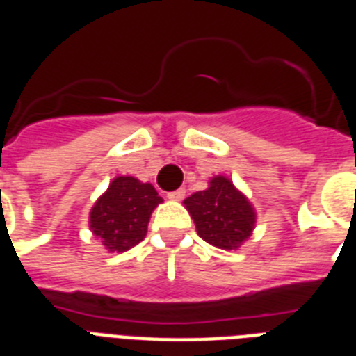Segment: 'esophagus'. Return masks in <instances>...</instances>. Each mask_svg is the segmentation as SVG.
Here are the masks:
<instances>
[{
    "instance_id": "esophagus-1",
    "label": "esophagus",
    "mask_w": 356,
    "mask_h": 356,
    "mask_svg": "<svg viewBox=\"0 0 356 356\" xmlns=\"http://www.w3.org/2000/svg\"><path fill=\"white\" fill-rule=\"evenodd\" d=\"M168 200H173V201H181L184 200V195H186V190L184 188H179V190H173V192H168Z\"/></svg>"
}]
</instances>
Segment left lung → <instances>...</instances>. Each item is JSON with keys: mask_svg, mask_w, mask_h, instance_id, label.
I'll list each match as a JSON object with an SVG mask.
<instances>
[{"mask_svg": "<svg viewBox=\"0 0 356 356\" xmlns=\"http://www.w3.org/2000/svg\"><path fill=\"white\" fill-rule=\"evenodd\" d=\"M184 207L197 234L220 249H236L253 231V209L225 177L212 179L209 188L186 197Z\"/></svg>", "mask_w": 356, "mask_h": 356, "instance_id": "8db88e82", "label": "left lung"}]
</instances>
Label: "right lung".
I'll return each instance as SVG.
<instances>
[{"instance_id": "obj_1", "label": "right lung", "mask_w": 356, "mask_h": 356, "mask_svg": "<svg viewBox=\"0 0 356 356\" xmlns=\"http://www.w3.org/2000/svg\"><path fill=\"white\" fill-rule=\"evenodd\" d=\"M161 201L149 183L116 177L92 209V231L108 251H127L144 240L151 212Z\"/></svg>"}]
</instances>
